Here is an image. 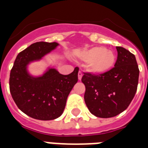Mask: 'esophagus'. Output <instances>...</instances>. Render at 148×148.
<instances>
[{"mask_svg": "<svg viewBox=\"0 0 148 148\" xmlns=\"http://www.w3.org/2000/svg\"><path fill=\"white\" fill-rule=\"evenodd\" d=\"M82 76H83V74H82V72L79 71L78 72V79H79V81H81V78H82Z\"/></svg>", "mask_w": 148, "mask_h": 148, "instance_id": "esophagus-1", "label": "esophagus"}]
</instances>
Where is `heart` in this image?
<instances>
[{
	"label": "heart",
	"mask_w": 148,
	"mask_h": 148,
	"mask_svg": "<svg viewBox=\"0 0 148 148\" xmlns=\"http://www.w3.org/2000/svg\"><path fill=\"white\" fill-rule=\"evenodd\" d=\"M79 57L81 60L88 63L89 71L96 75H102L109 72L116 62L114 53L100 46L84 51Z\"/></svg>",
	"instance_id": "1"
}]
</instances>
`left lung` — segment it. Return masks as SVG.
Segmentation results:
<instances>
[{
  "mask_svg": "<svg viewBox=\"0 0 148 148\" xmlns=\"http://www.w3.org/2000/svg\"><path fill=\"white\" fill-rule=\"evenodd\" d=\"M117 59L114 67L102 75L84 74V101L96 117L108 118L125 110L133 100L138 84L139 69L133 53L116 47Z\"/></svg>",
  "mask_w": 148,
  "mask_h": 148,
  "instance_id": "obj_1",
  "label": "left lung"
}]
</instances>
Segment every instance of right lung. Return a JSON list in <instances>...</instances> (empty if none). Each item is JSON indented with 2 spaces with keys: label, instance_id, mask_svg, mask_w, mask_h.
I'll return each instance as SVG.
<instances>
[{
  "label": "right lung",
  "instance_id": "1",
  "mask_svg": "<svg viewBox=\"0 0 148 148\" xmlns=\"http://www.w3.org/2000/svg\"><path fill=\"white\" fill-rule=\"evenodd\" d=\"M57 42H37L17 54L10 74V91L20 110L40 121L58 118L64 110L67 99L78 80V67L67 75L47 67L41 74L33 75L29 65L55 50Z\"/></svg>",
  "mask_w": 148,
  "mask_h": 148
}]
</instances>
